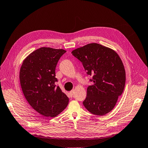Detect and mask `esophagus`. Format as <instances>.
Here are the masks:
<instances>
[{
  "instance_id": "1",
  "label": "esophagus",
  "mask_w": 148,
  "mask_h": 148,
  "mask_svg": "<svg viewBox=\"0 0 148 148\" xmlns=\"http://www.w3.org/2000/svg\"><path fill=\"white\" fill-rule=\"evenodd\" d=\"M74 92H75V89H73V90H71L70 91V95L71 96H72L73 95V94H74Z\"/></svg>"
}]
</instances>
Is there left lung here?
I'll return each mask as SVG.
<instances>
[{"label":"left lung","mask_w":148,"mask_h":148,"mask_svg":"<svg viewBox=\"0 0 148 148\" xmlns=\"http://www.w3.org/2000/svg\"><path fill=\"white\" fill-rule=\"evenodd\" d=\"M72 53L82 62L87 73L93 76L84 107L95 115L107 114L114 108L125 85V70L120 57L112 49L95 43L77 48Z\"/></svg>","instance_id":"8db88e82"}]
</instances>
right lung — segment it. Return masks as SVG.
Segmentation results:
<instances>
[{
	"mask_svg": "<svg viewBox=\"0 0 148 148\" xmlns=\"http://www.w3.org/2000/svg\"><path fill=\"white\" fill-rule=\"evenodd\" d=\"M66 51L43 47L31 53L24 60L20 70V82L26 99L40 114L53 117L64 110L69 98L56 86L55 68Z\"/></svg>",
	"mask_w": 148,
	"mask_h": 148,
	"instance_id": "obj_1",
	"label": "right lung"
}]
</instances>
